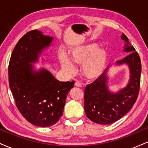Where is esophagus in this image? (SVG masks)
I'll return each mask as SVG.
<instances>
[{"instance_id":"34e87169","label":"esophagus","mask_w":148,"mask_h":148,"mask_svg":"<svg viewBox=\"0 0 148 148\" xmlns=\"http://www.w3.org/2000/svg\"><path fill=\"white\" fill-rule=\"evenodd\" d=\"M74 86H75V87L81 88V87H82V85L80 84L79 82H75V84H74Z\"/></svg>"}]
</instances>
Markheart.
<instances>
[{
	"label": "heart",
	"mask_w": 148,
	"mask_h": 148,
	"mask_svg": "<svg viewBox=\"0 0 148 148\" xmlns=\"http://www.w3.org/2000/svg\"><path fill=\"white\" fill-rule=\"evenodd\" d=\"M71 60L78 64H82V72L90 80L98 79L106 68L108 53L104 49L98 48L96 43H88L78 46L69 51ZM60 61L62 68L67 74L75 72L74 64L64 54H61Z\"/></svg>",
	"instance_id": "1"
}]
</instances>
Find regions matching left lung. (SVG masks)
Masks as SVG:
<instances>
[{
  "label": "left lung",
  "mask_w": 148,
  "mask_h": 148,
  "mask_svg": "<svg viewBox=\"0 0 148 148\" xmlns=\"http://www.w3.org/2000/svg\"><path fill=\"white\" fill-rule=\"evenodd\" d=\"M124 51L128 55L116 62L118 66L127 64L130 69V80L125 88L112 92L108 86V68L84 90V109L91 121L99 125H110L123 118L132 109L138 97L140 89L141 62L138 53L125 34Z\"/></svg>",
  "instance_id": "1"
}]
</instances>
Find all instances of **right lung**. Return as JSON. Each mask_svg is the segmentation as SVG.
Instances as JSON below:
<instances>
[{"instance_id": "right-lung-1", "label": "right lung", "mask_w": 148, "mask_h": 148, "mask_svg": "<svg viewBox=\"0 0 148 148\" xmlns=\"http://www.w3.org/2000/svg\"><path fill=\"white\" fill-rule=\"evenodd\" d=\"M53 37L34 30L25 34L15 46L10 58L9 85L18 111L35 126L53 125L63 113L65 100L74 81L62 82L47 69L36 70L43 51Z\"/></svg>"}]
</instances>
